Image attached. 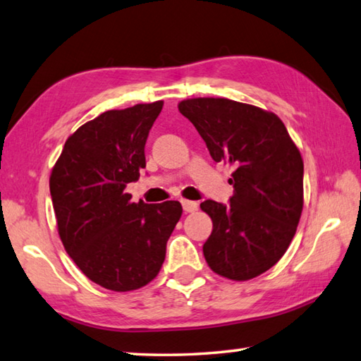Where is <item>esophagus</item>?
Wrapping results in <instances>:
<instances>
[{
    "label": "esophagus",
    "mask_w": 361,
    "mask_h": 361,
    "mask_svg": "<svg viewBox=\"0 0 361 361\" xmlns=\"http://www.w3.org/2000/svg\"><path fill=\"white\" fill-rule=\"evenodd\" d=\"M182 202V207H183V210H185V212L188 214V212H195L196 209H198V202L196 201H188V200H182L180 201Z\"/></svg>",
    "instance_id": "esophagus-1"
}]
</instances>
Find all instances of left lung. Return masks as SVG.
<instances>
[{
  "label": "left lung",
  "mask_w": 361,
  "mask_h": 361,
  "mask_svg": "<svg viewBox=\"0 0 361 361\" xmlns=\"http://www.w3.org/2000/svg\"><path fill=\"white\" fill-rule=\"evenodd\" d=\"M215 161L234 168L229 206L207 200L212 219L202 247L209 267L234 281L259 276L281 259L303 209V160L283 121L259 106L223 97L182 100Z\"/></svg>",
  "instance_id": "left-lung-1"
}]
</instances>
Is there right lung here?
Segmentation results:
<instances>
[{
	"instance_id": "add662e5",
	"label": "right lung",
	"mask_w": 361,
	"mask_h": 361,
	"mask_svg": "<svg viewBox=\"0 0 361 361\" xmlns=\"http://www.w3.org/2000/svg\"><path fill=\"white\" fill-rule=\"evenodd\" d=\"M163 100L102 113L77 128L50 176L58 233L78 269L114 292L151 283L182 215L179 201L132 202L127 183L146 168L145 146Z\"/></svg>"
}]
</instances>
